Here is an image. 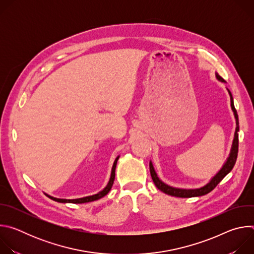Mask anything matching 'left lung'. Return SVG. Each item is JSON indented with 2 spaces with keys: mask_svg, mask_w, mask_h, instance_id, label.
Wrapping results in <instances>:
<instances>
[{
  "mask_svg": "<svg viewBox=\"0 0 254 254\" xmlns=\"http://www.w3.org/2000/svg\"><path fill=\"white\" fill-rule=\"evenodd\" d=\"M216 77L218 80L224 82V79L218 75L216 74ZM229 94H230V100H231V107H232V111L234 113V116H235V119H236V129H235V134H234V139H233V143H232V148H231V152H230V155L226 161V163L224 164V166L222 167V169L217 173L213 178L212 180L210 181V182L205 185L204 187L202 188H199V189H179V188H173L171 186H168L166 185L165 183H163L162 181L159 179V177L157 176L156 172H155V169L153 167V164L152 162H150V172H151V176H152V179L154 181V183L156 185V187L161 190L162 192H164L165 194H168V195H171V196H175V197H180V198H191V197H199V196H203V195H206L208 194L209 192H211L217 185H218L222 179L228 174L230 173V171L233 169L235 163H236V160H237V155H238V131H239V123H238V116H237V112L235 110L234 107V103H233V97H232V94L231 92L228 90Z\"/></svg>",
  "mask_w": 254,
  "mask_h": 254,
  "instance_id": "1",
  "label": "left lung"
}]
</instances>
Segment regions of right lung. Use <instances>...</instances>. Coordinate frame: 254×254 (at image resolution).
<instances>
[{"mask_svg":"<svg viewBox=\"0 0 254 254\" xmlns=\"http://www.w3.org/2000/svg\"><path fill=\"white\" fill-rule=\"evenodd\" d=\"M120 157H118L114 163V166H113V169H112V175H111V179H110V182H108V184L106 185V187L100 191L99 193L95 194V195H92V196H87V197H83V198H79V199H71V200H68V199H58V198H54V197H51L49 195H47L50 199L56 201V202H60V203H74V204H81V203H87V202H91V201H95V200H98L102 197H104L108 192L111 191L112 187H113V184H114V181H115V177H116V167H117V163H118V160H119Z\"/></svg>","mask_w":254,"mask_h":254,"instance_id":"right-lung-1","label":"right lung"}]
</instances>
